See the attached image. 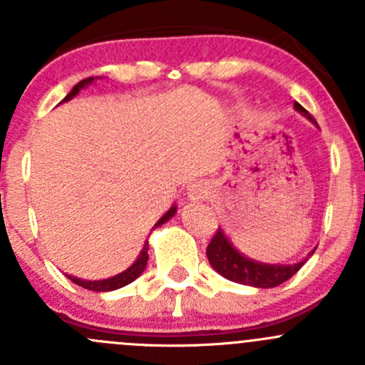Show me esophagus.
<instances>
[{"mask_svg":"<svg viewBox=\"0 0 365 365\" xmlns=\"http://www.w3.org/2000/svg\"><path fill=\"white\" fill-rule=\"evenodd\" d=\"M206 190L203 185H192L189 189V196L192 197V200H201V197H205Z\"/></svg>","mask_w":365,"mask_h":365,"instance_id":"1","label":"esophagus"}]
</instances>
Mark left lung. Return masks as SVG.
<instances>
[{"instance_id": "obj_1", "label": "left lung", "mask_w": 365, "mask_h": 365, "mask_svg": "<svg viewBox=\"0 0 365 365\" xmlns=\"http://www.w3.org/2000/svg\"><path fill=\"white\" fill-rule=\"evenodd\" d=\"M295 109L300 114H304L309 121L316 123L314 118L305 111L298 102H295ZM312 254H314V251L309 252L305 259L293 264L259 263V261H254L251 257L244 256L238 249H235L233 242L224 235L222 230L217 231L215 237L212 238V242L206 247V256H208L210 264H212L217 274L226 277L227 281L252 286V288H275V286L282 284L304 267V263Z\"/></svg>"}]
</instances>
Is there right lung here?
<instances>
[{
	"mask_svg": "<svg viewBox=\"0 0 365 365\" xmlns=\"http://www.w3.org/2000/svg\"><path fill=\"white\" fill-rule=\"evenodd\" d=\"M93 81H95L93 77H88V79L79 81V83H77L76 86L72 88V91H70V93H68L67 97H65L63 101H61V102H68V101H72V98L76 97V95L79 93L81 90H83V88L90 86V84L93 83ZM61 102H60V104H61ZM175 213H176V206H171V208H169L168 212H165L164 215L160 217L159 222H157L155 226H153V230H155V227L162 226V224L168 222V220L171 219V217L175 215ZM146 263H148V240L145 242V247H143V251L139 252L138 259H135L134 263H132L130 267L127 268V270L121 272V274L113 275V277H109V279H102V281H84V279L73 277V275H67V277L70 279V281L76 282L77 286H81V288H84V289H91V292H97V293L113 292V289L123 288V286L130 284L132 281H135V279H138L139 275H141L143 272H145Z\"/></svg>",
	"mask_w": 365,
	"mask_h": 365,
	"instance_id": "obj_1",
	"label": "right lung"
}]
</instances>
